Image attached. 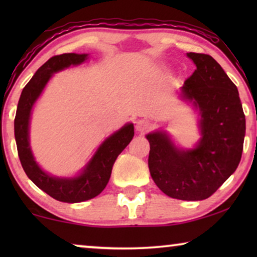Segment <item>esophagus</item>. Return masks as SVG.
Here are the masks:
<instances>
[{
	"mask_svg": "<svg viewBox=\"0 0 257 257\" xmlns=\"http://www.w3.org/2000/svg\"><path fill=\"white\" fill-rule=\"evenodd\" d=\"M136 127L140 132H145L149 128H151V122L147 119H140V120L137 121Z\"/></svg>",
	"mask_w": 257,
	"mask_h": 257,
	"instance_id": "esophagus-1",
	"label": "esophagus"
}]
</instances>
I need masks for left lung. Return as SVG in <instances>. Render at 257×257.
<instances>
[{
	"mask_svg": "<svg viewBox=\"0 0 257 257\" xmlns=\"http://www.w3.org/2000/svg\"><path fill=\"white\" fill-rule=\"evenodd\" d=\"M195 71L185 80L182 97L199 107L202 138L195 149L178 150L163 132L150 142L151 177L165 194L187 201L209 198L234 173L241 160L245 118L238 91L212 56L187 54Z\"/></svg>",
	"mask_w": 257,
	"mask_h": 257,
	"instance_id": "left-lung-1",
	"label": "left lung"
}]
</instances>
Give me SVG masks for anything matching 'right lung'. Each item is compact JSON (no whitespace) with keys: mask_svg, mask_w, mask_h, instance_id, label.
<instances>
[{"mask_svg":"<svg viewBox=\"0 0 257 257\" xmlns=\"http://www.w3.org/2000/svg\"><path fill=\"white\" fill-rule=\"evenodd\" d=\"M87 55L63 54L51 57L35 72L33 78L24 86L17 105L15 117V139L17 152L22 167L28 178L49 194L62 202H82L97 196L106 187L111 177L112 166L121 151L128 145L133 136V124H127L118 132L105 140L87 164L83 173L77 178L59 179L48 175L38 167L31 154L29 146V119L33 105L40 96L45 84L54 72L68 68L70 65L80 64Z\"/></svg>","mask_w":257,"mask_h":257,"instance_id":"1","label":"right lung"}]
</instances>
